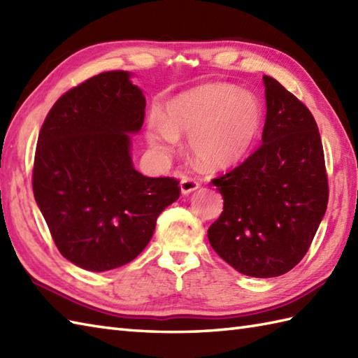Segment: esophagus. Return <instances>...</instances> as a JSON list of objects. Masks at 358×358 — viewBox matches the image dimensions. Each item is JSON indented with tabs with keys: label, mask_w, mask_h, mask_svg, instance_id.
I'll return each mask as SVG.
<instances>
[{
	"label": "esophagus",
	"mask_w": 358,
	"mask_h": 358,
	"mask_svg": "<svg viewBox=\"0 0 358 358\" xmlns=\"http://www.w3.org/2000/svg\"><path fill=\"white\" fill-rule=\"evenodd\" d=\"M180 186H181V192H183L185 195H187V194L194 192L195 189H199L200 183L195 178H192V177H183V178H181Z\"/></svg>",
	"instance_id": "1"
}]
</instances>
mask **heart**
<instances>
[{"instance_id":"heart-1","label":"heart","mask_w":358,"mask_h":358,"mask_svg":"<svg viewBox=\"0 0 358 358\" xmlns=\"http://www.w3.org/2000/svg\"><path fill=\"white\" fill-rule=\"evenodd\" d=\"M262 126V106L252 94L227 85L194 89L167 104L166 115L148 121L150 146L169 154L178 135L191 136L196 162L224 169L248 154Z\"/></svg>"}]
</instances>
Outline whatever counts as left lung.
Segmentation results:
<instances>
[{
	"label": "left lung",
	"instance_id": "1",
	"mask_svg": "<svg viewBox=\"0 0 358 358\" xmlns=\"http://www.w3.org/2000/svg\"><path fill=\"white\" fill-rule=\"evenodd\" d=\"M263 83L268 110L262 144L210 181L224 203L208 238L234 269L269 278L306 255L328 206L329 186L313 113L277 80L263 75Z\"/></svg>",
	"mask_w": 358,
	"mask_h": 358
}]
</instances>
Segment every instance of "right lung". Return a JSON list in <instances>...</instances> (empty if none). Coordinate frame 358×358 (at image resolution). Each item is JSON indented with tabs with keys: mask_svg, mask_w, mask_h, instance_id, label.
<instances>
[{
	"mask_svg": "<svg viewBox=\"0 0 358 358\" xmlns=\"http://www.w3.org/2000/svg\"><path fill=\"white\" fill-rule=\"evenodd\" d=\"M146 100L124 71L98 73L52 106L38 135L32 187L59 252L83 269L131 263L180 181L134 169L131 136Z\"/></svg>",
	"mask_w": 358,
	"mask_h": 358,
	"instance_id": "obj_1",
	"label": "right lung"
}]
</instances>
